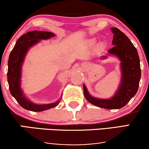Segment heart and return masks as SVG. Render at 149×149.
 Returning <instances> with one entry per match:
<instances>
[{"instance_id": "obj_1", "label": "heart", "mask_w": 149, "mask_h": 149, "mask_svg": "<svg viewBox=\"0 0 149 149\" xmlns=\"http://www.w3.org/2000/svg\"><path fill=\"white\" fill-rule=\"evenodd\" d=\"M90 42H91V43H95V39H92V40H90Z\"/></svg>"}]
</instances>
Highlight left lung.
<instances>
[{
  "label": "left lung",
  "instance_id": "obj_1",
  "mask_svg": "<svg viewBox=\"0 0 149 149\" xmlns=\"http://www.w3.org/2000/svg\"><path fill=\"white\" fill-rule=\"evenodd\" d=\"M111 30L113 34V47L108 52L109 56L116 57L121 62V80L117 90L110 98H97L92 96L83 84V93L91 104L107 109H119L125 107L137 93L141 70L139 56L131 40L117 28H111ZM101 58L106 60L107 57L102 56Z\"/></svg>",
  "mask_w": 149,
  "mask_h": 149
}]
</instances>
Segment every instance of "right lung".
I'll list each match as a JSON object with an SVG mask.
<instances>
[{
    "label": "right lung",
    "instance_id": "1",
    "mask_svg": "<svg viewBox=\"0 0 149 149\" xmlns=\"http://www.w3.org/2000/svg\"><path fill=\"white\" fill-rule=\"evenodd\" d=\"M55 34L46 31L28 32L20 36L9 55L8 60L7 81L9 90L19 105L28 111L33 112H41L56 107L62 99L49 104H38L32 102L27 98L21 87L22 70L24 60L28 51L32 47L35 45L42 40H47L54 37Z\"/></svg>",
    "mask_w": 149,
    "mask_h": 149
}]
</instances>
